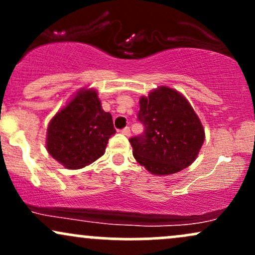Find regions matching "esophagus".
<instances>
[{
    "instance_id": "obj_1",
    "label": "esophagus",
    "mask_w": 255,
    "mask_h": 255,
    "mask_svg": "<svg viewBox=\"0 0 255 255\" xmlns=\"http://www.w3.org/2000/svg\"><path fill=\"white\" fill-rule=\"evenodd\" d=\"M121 133L124 134V135H126V136H129V135H130V129H129V127L124 128V129L121 130Z\"/></svg>"
}]
</instances>
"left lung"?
<instances>
[{
	"mask_svg": "<svg viewBox=\"0 0 255 255\" xmlns=\"http://www.w3.org/2000/svg\"><path fill=\"white\" fill-rule=\"evenodd\" d=\"M137 121L144 131L129 139L133 156L154 175L176 174L194 162L205 133L191 104L166 86L140 98Z\"/></svg>",
	"mask_w": 255,
	"mask_h": 255,
	"instance_id": "1",
	"label": "left lung"
}]
</instances>
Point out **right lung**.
Here are the masks:
<instances>
[{"label": "right lung", "mask_w": 255, "mask_h": 255, "mask_svg": "<svg viewBox=\"0 0 255 255\" xmlns=\"http://www.w3.org/2000/svg\"><path fill=\"white\" fill-rule=\"evenodd\" d=\"M115 133L111 114L102 109L97 92L81 91L50 121L46 147L66 168L80 169L103 156Z\"/></svg>", "instance_id": "add662e5"}]
</instances>
